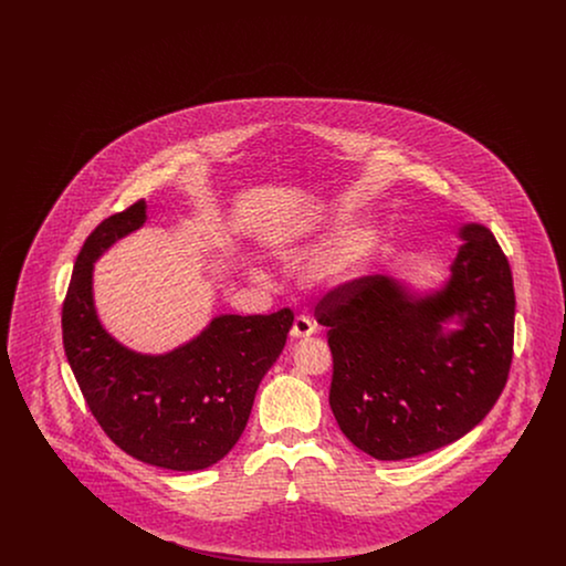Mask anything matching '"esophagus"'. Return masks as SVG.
<instances>
[{
	"instance_id": "1",
	"label": "esophagus",
	"mask_w": 566,
	"mask_h": 566,
	"mask_svg": "<svg viewBox=\"0 0 566 566\" xmlns=\"http://www.w3.org/2000/svg\"><path fill=\"white\" fill-rule=\"evenodd\" d=\"M314 333H316V324L312 323L305 314L295 316L293 326H291V335H293L295 339H305V337H310V335H314Z\"/></svg>"
}]
</instances>
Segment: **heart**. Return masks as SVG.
Returning <instances> with one entry per match:
<instances>
[{"mask_svg":"<svg viewBox=\"0 0 566 566\" xmlns=\"http://www.w3.org/2000/svg\"><path fill=\"white\" fill-rule=\"evenodd\" d=\"M369 254H371V243L367 240H358L346 245L339 254L328 259L321 270L324 280L333 284H346L356 277H360L367 265H369Z\"/></svg>","mask_w":566,"mask_h":566,"instance_id":"obj_1","label":"heart"}]
</instances>
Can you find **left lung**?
Masks as SVG:
<instances>
[{"mask_svg": "<svg viewBox=\"0 0 566 566\" xmlns=\"http://www.w3.org/2000/svg\"><path fill=\"white\" fill-rule=\"evenodd\" d=\"M462 245L443 291L407 295L386 275L331 289L316 305L328 328V403L342 432L377 460L439 450L478 427L499 401L513 358L515 293L505 252L482 224ZM463 326L443 336L440 324Z\"/></svg>", "mask_w": 566, "mask_h": 566, "instance_id": "obj_1", "label": "left lung"}]
</instances>
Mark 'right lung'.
<instances>
[{
    "label": "right lung",
    "mask_w": 566,
    "mask_h": 566,
    "mask_svg": "<svg viewBox=\"0 0 566 566\" xmlns=\"http://www.w3.org/2000/svg\"><path fill=\"white\" fill-rule=\"evenodd\" d=\"M144 220L139 199L86 238L63 298V348L91 413L123 452L169 471H201L242 437L295 316L291 307L218 316L197 339L163 356L123 348L97 321L93 261Z\"/></svg>",
    "instance_id": "1"
}]
</instances>
